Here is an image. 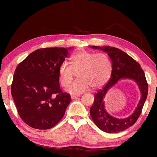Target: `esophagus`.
<instances>
[{
    "mask_svg": "<svg viewBox=\"0 0 157 157\" xmlns=\"http://www.w3.org/2000/svg\"><path fill=\"white\" fill-rule=\"evenodd\" d=\"M78 97H79V95H72L71 96V99L72 100H75V99H76V98H78Z\"/></svg>",
    "mask_w": 157,
    "mask_h": 157,
    "instance_id": "34e87169",
    "label": "esophagus"
}]
</instances>
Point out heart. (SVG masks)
<instances>
[{"mask_svg": "<svg viewBox=\"0 0 157 157\" xmlns=\"http://www.w3.org/2000/svg\"><path fill=\"white\" fill-rule=\"evenodd\" d=\"M78 78L68 85L66 91L73 95L81 94L90 87L98 88L105 85L112 73V63L104 53L91 52L86 50L77 52L71 57V65L64 62L59 68V82L66 86L73 78L75 72Z\"/></svg>", "mask_w": 157, "mask_h": 157, "instance_id": "obj_1", "label": "heart"}]
</instances>
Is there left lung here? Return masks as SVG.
<instances>
[{
    "instance_id": "left-lung-1",
    "label": "left lung",
    "mask_w": 157,
    "mask_h": 157,
    "mask_svg": "<svg viewBox=\"0 0 157 157\" xmlns=\"http://www.w3.org/2000/svg\"><path fill=\"white\" fill-rule=\"evenodd\" d=\"M107 53L112 62V73L108 83L102 89L98 91L94 97V104L90 109L92 120L102 131L107 133L123 132L132 126L139 118L147 96L148 85L145 75L139 63L118 48L110 46H91ZM129 79L137 84L140 90L141 99L137 107L131 115L124 119H118L111 116L105 111L104 101L107 92L121 79Z\"/></svg>"
}]
</instances>
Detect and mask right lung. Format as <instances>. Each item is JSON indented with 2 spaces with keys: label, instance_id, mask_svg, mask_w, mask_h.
<instances>
[{
  "label": "right lung",
  "instance_id": "obj_1",
  "mask_svg": "<svg viewBox=\"0 0 157 157\" xmlns=\"http://www.w3.org/2000/svg\"><path fill=\"white\" fill-rule=\"evenodd\" d=\"M72 48L38 49L16 68L12 95L21 119L33 128L50 129L64 116L71 95L60 89L59 68Z\"/></svg>",
  "mask_w": 157,
  "mask_h": 157
}]
</instances>
